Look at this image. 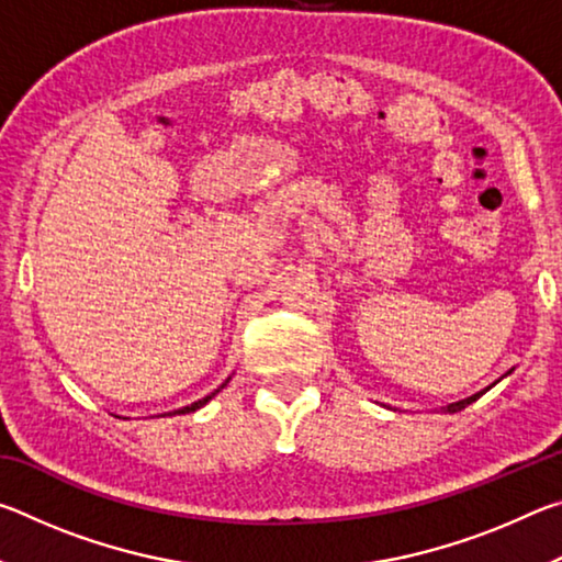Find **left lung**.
<instances>
[{"mask_svg": "<svg viewBox=\"0 0 562 562\" xmlns=\"http://www.w3.org/2000/svg\"><path fill=\"white\" fill-rule=\"evenodd\" d=\"M483 394V392H481ZM481 394H475V396H469V398H463V402H459V404H451L449 408H446V412H451V414H456V412H461V408H465L469 406L471 402H475V398H479Z\"/></svg>", "mask_w": 562, "mask_h": 562, "instance_id": "8db88e82", "label": "left lung"}]
</instances>
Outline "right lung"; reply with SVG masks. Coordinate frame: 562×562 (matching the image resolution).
Instances as JSON below:
<instances>
[{"instance_id":"obj_1","label":"right lung","mask_w":562,"mask_h":562,"mask_svg":"<svg viewBox=\"0 0 562 562\" xmlns=\"http://www.w3.org/2000/svg\"><path fill=\"white\" fill-rule=\"evenodd\" d=\"M223 386H225V384H223ZM223 386H221V389H223ZM221 389H215L213 394H207L205 398H201V402H195V404H190V406H183V408H178V412H173V414H190V412H195V408H201L203 404L211 402V398H213L217 392H221Z\"/></svg>"}]
</instances>
